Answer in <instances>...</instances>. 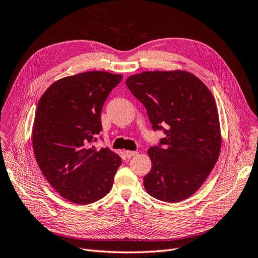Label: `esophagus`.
Wrapping results in <instances>:
<instances>
[{
    "label": "esophagus",
    "instance_id": "34e87169",
    "mask_svg": "<svg viewBox=\"0 0 258 258\" xmlns=\"http://www.w3.org/2000/svg\"><path fill=\"white\" fill-rule=\"evenodd\" d=\"M124 153H126V155H127V157H128V158L134 157V156H136V155H138V154H139L137 151H126Z\"/></svg>",
    "mask_w": 258,
    "mask_h": 258
}]
</instances>
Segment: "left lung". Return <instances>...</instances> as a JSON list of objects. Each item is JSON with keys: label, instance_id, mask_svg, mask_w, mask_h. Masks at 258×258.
<instances>
[{"label": "left lung", "instance_id": "obj_1", "mask_svg": "<svg viewBox=\"0 0 258 258\" xmlns=\"http://www.w3.org/2000/svg\"><path fill=\"white\" fill-rule=\"evenodd\" d=\"M126 85L144 104L153 129L166 127L163 147L147 151L152 169L143 178L145 190L172 204L189 198L221 153L220 117L212 92L184 70L145 71L130 75Z\"/></svg>", "mask_w": 258, "mask_h": 258}]
</instances>
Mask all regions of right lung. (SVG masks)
<instances>
[{"label":"right lung","instance_id":"1","mask_svg":"<svg viewBox=\"0 0 258 258\" xmlns=\"http://www.w3.org/2000/svg\"><path fill=\"white\" fill-rule=\"evenodd\" d=\"M121 79L105 71L67 76L38 101L32 128L35 159L54 190L73 204H92L112 189L120 156L91 143L102 129L104 101Z\"/></svg>","mask_w":258,"mask_h":258}]
</instances>
